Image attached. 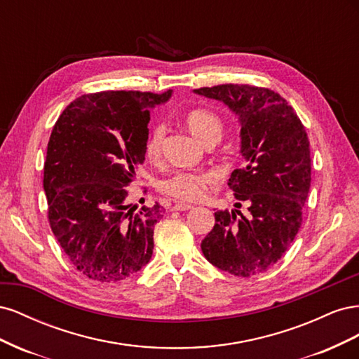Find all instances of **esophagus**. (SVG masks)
<instances>
[{"label": "esophagus", "instance_id": "esophagus-1", "mask_svg": "<svg viewBox=\"0 0 359 359\" xmlns=\"http://www.w3.org/2000/svg\"><path fill=\"white\" fill-rule=\"evenodd\" d=\"M193 206L190 203H182V202H178L172 206V211H189L191 210Z\"/></svg>", "mask_w": 359, "mask_h": 359}]
</instances>
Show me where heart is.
<instances>
[{
    "instance_id": "heart-1",
    "label": "heart",
    "mask_w": 359,
    "mask_h": 359,
    "mask_svg": "<svg viewBox=\"0 0 359 359\" xmlns=\"http://www.w3.org/2000/svg\"><path fill=\"white\" fill-rule=\"evenodd\" d=\"M187 128L193 136H196L202 144L208 142L212 137H220L223 132L222 119L208 109H191L184 116ZM163 137L165 127L156 126L151 130L145 142V156L149 160H157L161 156ZM217 181L212 172H189L180 170L172 173L168 178L158 182V189L168 196L181 202H194L201 199L211 186Z\"/></svg>"
}]
</instances>
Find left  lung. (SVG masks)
I'll return each mask as SVG.
<instances>
[{"label":"left lung","instance_id":"obj_1","mask_svg":"<svg viewBox=\"0 0 359 359\" xmlns=\"http://www.w3.org/2000/svg\"><path fill=\"white\" fill-rule=\"evenodd\" d=\"M222 102L241 126L244 168L231 173L241 211H215V224L201 248L210 264L238 277H252L276 265L295 240L311 182L310 142L292 106L259 86L226 83L194 90ZM241 208V203H236Z\"/></svg>","mask_w":359,"mask_h":359}]
</instances>
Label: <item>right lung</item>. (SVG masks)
<instances>
[{
	"instance_id": "right-lung-1",
	"label": "right lung",
	"mask_w": 359,
	"mask_h": 359,
	"mask_svg": "<svg viewBox=\"0 0 359 359\" xmlns=\"http://www.w3.org/2000/svg\"><path fill=\"white\" fill-rule=\"evenodd\" d=\"M172 91H103L72 102L53 126L43 189L50 229L81 274L115 283L153 256L157 202L137 212L127 187L145 160L149 109Z\"/></svg>"
}]
</instances>
